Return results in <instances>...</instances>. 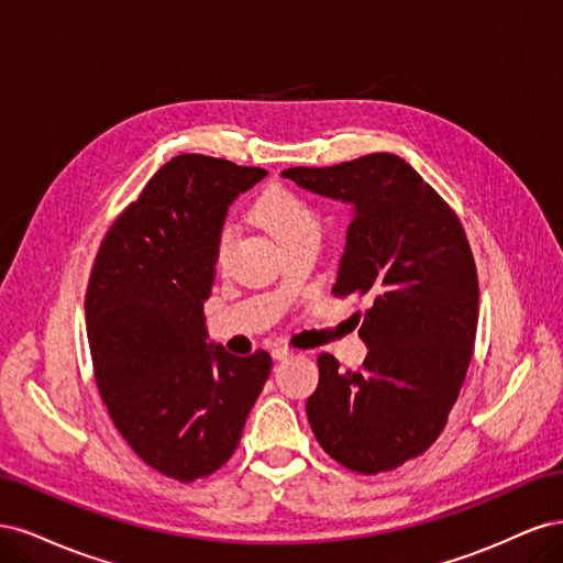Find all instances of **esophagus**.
<instances>
[{"label": "esophagus", "instance_id": "esophagus-1", "mask_svg": "<svg viewBox=\"0 0 563 563\" xmlns=\"http://www.w3.org/2000/svg\"><path fill=\"white\" fill-rule=\"evenodd\" d=\"M294 356V352L288 350V347H272V360H277V362H286V360H291Z\"/></svg>", "mask_w": 563, "mask_h": 563}]
</instances>
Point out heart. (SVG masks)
Instances as JSON below:
<instances>
[{
    "mask_svg": "<svg viewBox=\"0 0 563 563\" xmlns=\"http://www.w3.org/2000/svg\"><path fill=\"white\" fill-rule=\"evenodd\" d=\"M253 213L272 232L279 246L305 240V236L321 234V223L312 203L296 195L294 190H288V187H269V190L255 201ZM230 244L232 232L228 228L220 230L213 251L218 267H223L228 263Z\"/></svg>",
    "mask_w": 563,
    "mask_h": 563,
    "instance_id": "heart-1",
    "label": "heart"
}]
</instances>
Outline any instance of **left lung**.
I'll list each match as a JSON object with an SVG mask.
<instances>
[{
  "label": "left lung",
  "instance_id": "left-lung-1",
  "mask_svg": "<svg viewBox=\"0 0 563 563\" xmlns=\"http://www.w3.org/2000/svg\"><path fill=\"white\" fill-rule=\"evenodd\" d=\"M282 176L350 203L333 294L373 300L360 329L368 347L362 368L343 371L333 354H319V385L305 404L310 428L352 472L395 470L434 444L472 360L479 279L465 230L389 152Z\"/></svg>",
  "mask_w": 563,
  "mask_h": 563
}]
</instances>
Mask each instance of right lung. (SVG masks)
Segmentation results:
<instances>
[{
  "label": "right lung",
  "instance_id": "obj_1",
  "mask_svg": "<svg viewBox=\"0 0 563 563\" xmlns=\"http://www.w3.org/2000/svg\"><path fill=\"white\" fill-rule=\"evenodd\" d=\"M265 176L174 157L114 220L91 269L84 310L100 397L135 455L178 482L228 463L272 368L265 350L207 343L203 317L230 203Z\"/></svg>",
  "mask_w": 563,
  "mask_h": 563
}]
</instances>
